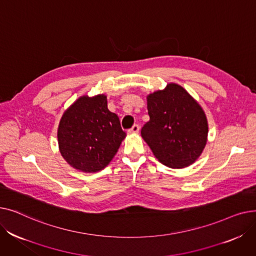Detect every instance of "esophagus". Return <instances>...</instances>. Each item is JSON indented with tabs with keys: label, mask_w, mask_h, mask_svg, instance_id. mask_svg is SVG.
I'll return each instance as SVG.
<instances>
[{
	"label": "esophagus",
	"mask_w": 256,
	"mask_h": 256,
	"mask_svg": "<svg viewBox=\"0 0 256 256\" xmlns=\"http://www.w3.org/2000/svg\"><path fill=\"white\" fill-rule=\"evenodd\" d=\"M139 130H140V126L138 124H134L132 128L128 130V132H138Z\"/></svg>",
	"instance_id": "1"
}]
</instances>
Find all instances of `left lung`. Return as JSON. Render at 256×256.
Listing matches in <instances>:
<instances>
[{"label":"left lung","instance_id":"left-lung-1","mask_svg":"<svg viewBox=\"0 0 256 256\" xmlns=\"http://www.w3.org/2000/svg\"><path fill=\"white\" fill-rule=\"evenodd\" d=\"M150 121L141 136L160 163L173 169L193 164L208 139V120L198 102L178 84L147 96Z\"/></svg>","mask_w":256,"mask_h":256}]
</instances>
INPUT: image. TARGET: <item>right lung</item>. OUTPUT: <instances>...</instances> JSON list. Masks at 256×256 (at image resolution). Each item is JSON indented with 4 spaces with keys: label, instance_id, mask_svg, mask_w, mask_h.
<instances>
[{
    "label": "right lung",
    "instance_id": "obj_1",
    "mask_svg": "<svg viewBox=\"0 0 256 256\" xmlns=\"http://www.w3.org/2000/svg\"><path fill=\"white\" fill-rule=\"evenodd\" d=\"M126 138L120 121L108 109L106 96H82L63 114L58 128L62 156L72 167L96 172L111 162Z\"/></svg>",
    "mask_w": 256,
    "mask_h": 256
}]
</instances>
